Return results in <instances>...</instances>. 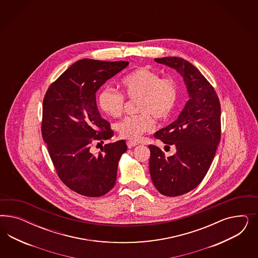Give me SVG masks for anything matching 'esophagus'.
Here are the masks:
<instances>
[{"label": "esophagus", "instance_id": "34e87169", "mask_svg": "<svg viewBox=\"0 0 258 258\" xmlns=\"http://www.w3.org/2000/svg\"><path fill=\"white\" fill-rule=\"evenodd\" d=\"M137 145H138V142H136V141L128 140L126 142V146L128 149H133Z\"/></svg>", "mask_w": 258, "mask_h": 258}]
</instances>
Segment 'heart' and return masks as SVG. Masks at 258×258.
<instances>
[{
	"instance_id": "1",
	"label": "heart",
	"mask_w": 258,
	"mask_h": 258,
	"mask_svg": "<svg viewBox=\"0 0 258 258\" xmlns=\"http://www.w3.org/2000/svg\"><path fill=\"white\" fill-rule=\"evenodd\" d=\"M125 97L137 100L135 110L140 112L124 118L116 125L123 137L139 139L150 132L158 121H165L176 109L180 98V86L171 77L161 78L155 71L141 67L127 75L121 82ZM100 109L110 117L119 118L125 109V97L111 89H104L98 96Z\"/></svg>"
}]
</instances>
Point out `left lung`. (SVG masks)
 I'll use <instances>...</instances> for the list:
<instances>
[{"instance_id":"1","label":"left lung","mask_w":258,"mask_h":258,"mask_svg":"<svg viewBox=\"0 0 258 258\" xmlns=\"http://www.w3.org/2000/svg\"><path fill=\"white\" fill-rule=\"evenodd\" d=\"M155 61L178 71L190 96L179 118L154 134L177 152L165 157L162 149L149 146L153 184L161 194L177 197L197 187L210 168L221 137L220 103L214 87L187 60L166 56Z\"/></svg>"}]
</instances>
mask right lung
I'll return each mask as SVG.
<instances>
[{
    "label": "right lung",
    "instance_id": "1",
    "mask_svg": "<svg viewBox=\"0 0 258 258\" xmlns=\"http://www.w3.org/2000/svg\"><path fill=\"white\" fill-rule=\"evenodd\" d=\"M127 61L83 58L74 63L46 91L42 102L41 135L58 178L76 193L101 197L114 186L125 140L105 145L99 154L94 144L113 136L96 105V92Z\"/></svg>",
    "mask_w": 258,
    "mask_h": 258
}]
</instances>
